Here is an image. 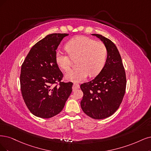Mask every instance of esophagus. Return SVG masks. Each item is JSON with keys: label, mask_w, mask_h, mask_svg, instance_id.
<instances>
[{"label": "esophagus", "mask_w": 151, "mask_h": 151, "mask_svg": "<svg viewBox=\"0 0 151 151\" xmlns=\"http://www.w3.org/2000/svg\"><path fill=\"white\" fill-rule=\"evenodd\" d=\"M80 88V85H78V84H75V83H74L73 85V91H75L76 90H77V89H78Z\"/></svg>", "instance_id": "1"}]
</instances>
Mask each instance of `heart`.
I'll use <instances>...</instances> for the list:
<instances>
[{
	"mask_svg": "<svg viewBox=\"0 0 151 151\" xmlns=\"http://www.w3.org/2000/svg\"><path fill=\"white\" fill-rule=\"evenodd\" d=\"M68 53L57 50L55 61L64 71L68 70L73 60H76V68L68 71L66 78L74 82H80L88 76L98 75L105 65L107 58V48L100 42L85 36L71 39L66 45Z\"/></svg>",
	"mask_w": 151,
	"mask_h": 151,
	"instance_id": "heart-1",
	"label": "heart"
}]
</instances>
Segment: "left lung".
Here are the masks:
<instances>
[{"mask_svg": "<svg viewBox=\"0 0 151 151\" xmlns=\"http://www.w3.org/2000/svg\"><path fill=\"white\" fill-rule=\"evenodd\" d=\"M107 48V58L103 68L93 80L80 86L83 93L81 107L86 115L102 119L113 114L124 96L126 77L121 55L114 43L99 34Z\"/></svg>", "mask_w": 151, "mask_h": 151, "instance_id": "obj_1", "label": "left lung"}]
</instances>
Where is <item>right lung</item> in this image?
I'll return each mask as SVG.
<instances>
[{"mask_svg": "<svg viewBox=\"0 0 151 151\" xmlns=\"http://www.w3.org/2000/svg\"><path fill=\"white\" fill-rule=\"evenodd\" d=\"M67 33H52L32 47L22 63L20 76L22 97L28 109L39 118H50L60 113L72 91L73 83L63 77L55 53ZM55 87L54 84H58Z\"/></svg>", "mask_w": 151, "mask_h": 151, "instance_id": "add662e5", "label": "right lung"}]
</instances>
